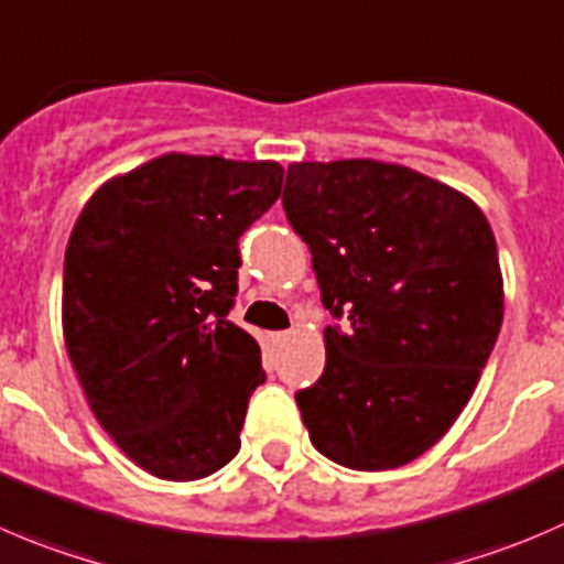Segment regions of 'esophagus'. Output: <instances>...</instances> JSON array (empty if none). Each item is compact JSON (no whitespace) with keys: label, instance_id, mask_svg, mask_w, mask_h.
<instances>
[{"label":"esophagus","instance_id":"obj_1","mask_svg":"<svg viewBox=\"0 0 564 564\" xmlns=\"http://www.w3.org/2000/svg\"><path fill=\"white\" fill-rule=\"evenodd\" d=\"M290 339V332H271L269 334V343L271 345H284Z\"/></svg>","mask_w":564,"mask_h":564}]
</instances>
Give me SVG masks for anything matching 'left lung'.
Returning a JSON list of instances; mask_svg holds the SVG:
<instances>
[{
	"instance_id": "obj_1",
	"label": "left lung",
	"mask_w": 564,
	"mask_h": 564,
	"mask_svg": "<svg viewBox=\"0 0 564 564\" xmlns=\"http://www.w3.org/2000/svg\"><path fill=\"white\" fill-rule=\"evenodd\" d=\"M284 214L312 252L326 367L301 389L310 442L359 471L411 464L466 409L505 317L496 238L458 188L372 159L295 161Z\"/></svg>"
}]
</instances>
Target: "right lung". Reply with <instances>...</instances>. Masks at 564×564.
Here are the masks:
<instances>
[{
  "label": "right lung",
  "mask_w": 564,
  "mask_h": 564,
  "mask_svg": "<svg viewBox=\"0 0 564 564\" xmlns=\"http://www.w3.org/2000/svg\"><path fill=\"white\" fill-rule=\"evenodd\" d=\"M276 161L164 153L106 181L65 249L63 334L95 420L153 477L241 449L260 345L227 321L238 238L280 199Z\"/></svg>",
  "instance_id": "right-lung-1"
}]
</instances>
